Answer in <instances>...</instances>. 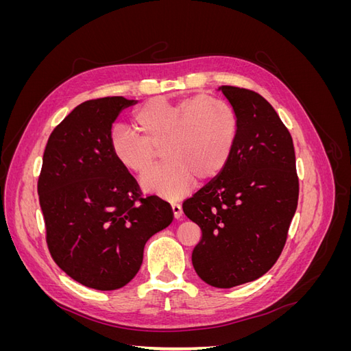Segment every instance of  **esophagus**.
I'll use <instances>...</instances> for the list:
<instances>
[{
    "label": "esophagus",
    "instance_id": "1",
    "mask_svg": "<svg viewBox=\"0 0 351 351\" xmlns=\"http://www.w3.org/2000/svg\"><path fill=\"white\" fill-rule=\"evenodd\" d=\"M171 209H173V214H174V218H182L183 217V208L180 204H171Z\"/></svg>",
    "mask_w": 351,
    "mask_h": 351
}]
</instances>
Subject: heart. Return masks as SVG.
I'll return each instance as SVG.
<instances>
[{
  "mask_svg": "<svg viewBox=\"0 0 351 351\" xmlns=\"http://www.w3.org/2000/svg\"><path fill=\"white\" fill-rule=\"evenodd\" d=\"M133 121L139 133L119 127L111 134V151L125 169L143 176L152 168L156 149L164 146L165 164L142 180L146 193L162 199L183 197L195 177L218 176L236 146L237 115L217 98L193 97L178 102L151 99L137 110Z\"/></svg>",
  "mask_w": 351,
  "mask_h": 351,
  "instance_id": "1",
  "label": "heart"
}]
</instances>
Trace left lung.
<instances>
[{"instance_id":"obj_1","label":"left lung","mask_w":351,"mask_h":351,"mask_svg":"<svg viewBox=\"0 0 351 351\" xmlns=\"http://www.w3.org/2000/svg\"><path fill=\"white\" fill-rule=\"evenodd\" d=\"M239 120L236 146L224 169L183 204L199 226L192 253L196 274L231 289L267 274L287 240L299 199L291 134L259 93L219 86Z\"/></svg>"}]
</instances>
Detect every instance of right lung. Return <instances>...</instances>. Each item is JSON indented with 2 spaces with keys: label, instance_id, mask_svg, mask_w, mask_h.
<instances>
[{
  "label": "right lung",
  "instance_id": "obj_1",
  "mask_svg": "<svg viewBox=\"0 0 351 351\" xmlns=\"http://www.w3.org/2000/svg\"><path fill=\"white\" fill-rule=\"evenodd\" d=\"M134 104L107 97L77 105L51 133L38 182L52 259L74 281L101 291L129 284L146 241L173 222L169 204L141 197L111 151L112 123Z\"/></svg>",
  "mask_w": 351,
  "mask_h": 351
}]
</instances>
